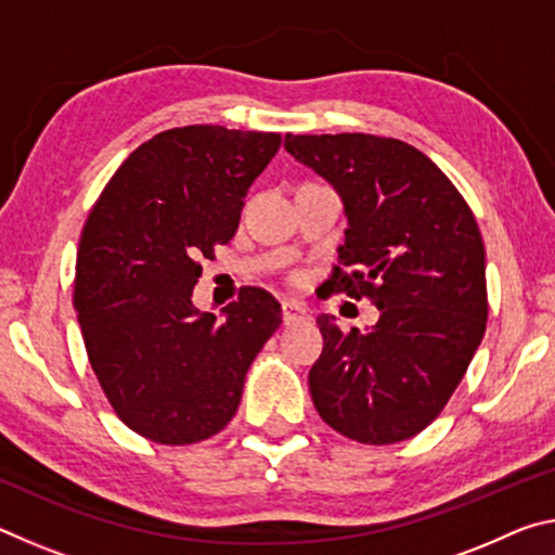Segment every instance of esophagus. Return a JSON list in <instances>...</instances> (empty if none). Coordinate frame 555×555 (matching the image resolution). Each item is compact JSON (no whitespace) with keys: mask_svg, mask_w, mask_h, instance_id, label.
Masks as SVG:
<instances>
[{"mask_svg":"<svg viewBox=\"0 0 555 555\" xmlns=\"http://www.w3.org/2000/svg\"><path fill=\"white\" fill-rule=\"evenodd\" d=\"M281 318H284V325L304 323L308 321V311L304 304H298V300H284V304H281Z\"/></svg>","mask_w":555,"mask_h":555,"instance_id":"34e87169","label":"esophagus"}]
</instances>
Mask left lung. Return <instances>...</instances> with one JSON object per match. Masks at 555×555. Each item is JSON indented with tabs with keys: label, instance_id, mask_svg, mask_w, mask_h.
<instances>
[{
	"label": "left lung",
	"instance_id": "1",
	"mask_svg": "<svg viewBox=\"0 0 555 555\" xmlns=\"http://www.w3.org/2000/svg\"><path fill=\"white\" fill-rule=\"evenodd\" d=\"M284 146L345 205L340 264L327 286L379 308L364 333L318 315L313 403L357 443H399L443 411L482 343L490 306L480 228L450 178L399 139L286 134Z\"/></svg>",
	"mask_w": 555,
	"mask_h": 555
}]
</instances>
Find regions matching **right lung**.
<instances>
[{"label": "right lung", "mask_w": 555, "mask_h": 555, "mask_svg": "<svg viewBox=\"0 0 555 555\" xmlns=\"http://www.w3.org/2000/svg\"><path fill=\"white\" fill-rule=\"evenodd\" d=\"M279 146L276 131L166 129L129 154L88 215L73 294L88 360L117 416L154 443L220 434L281 325L264 288L242 291L222 318L191 300L201 259L234 237Z\"/></svg>", "instance_id": "1"}]
</instances>
